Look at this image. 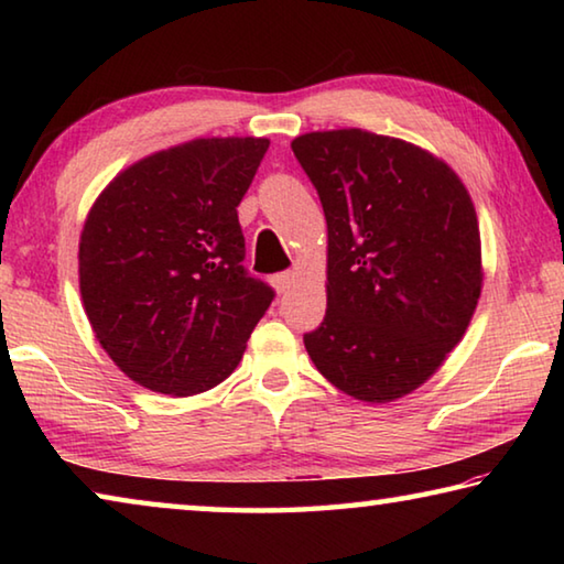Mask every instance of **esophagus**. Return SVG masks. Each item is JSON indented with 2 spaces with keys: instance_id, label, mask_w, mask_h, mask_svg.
I'll return each mask as SVG.
<instances>
[{
  "instance_id": "1",
  "label": "esophagus",
  "mask_w": 564,
  "mask_h": 564,
  "mask_svg": "<svg viewBox=\"0 0 564 564\" xmlns=\"http://www.w3.org/2000/svg\"><path fill=\"white\" fill-rule=\"evenodd\" d=\"M271 283H273V289L279 291V293H285L291 289V283H293V273L291 271H283V273H275L273 279H271Z\"/></svg>"
}]
</instances>
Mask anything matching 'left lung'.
Masks as SVG:
<instances>
[{"label": "left lung", "instance_id": "obj_1", "mask_svg": "<svg viewBox=\"0 0 564 564\" xmlns=\"http://www.w3.org/2000/svg\"><path fill=\"white\" fill-rule=\"evenodd\" d=\"M291 149L328 224V308L305 350L366 403L413 393L463 340L480 299L470 194L445 161L403 139L311 131Z\"/></svg>", "mask_w": 564, "mask_h": 564}]
</instances>
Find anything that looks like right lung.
<instances>
[{
	"label": "right lung",
	"mask_w": 564,
	"mask_h": 564,
	"mask_svg": "<svg viewBox=\"0 0 564 564\" xmlns=\"http://www.w3.org/2000/svg\"><path fill=\"white\" fill-rule=\"evenodd\" d=\"M269 139H194L137 161L84 221L79 289L101 348L133 383L196 395L234 373L273 289L243 269L236 206Z\"/></svg>",
	"instance_id": "right-lung-1"
}]
</instances>
